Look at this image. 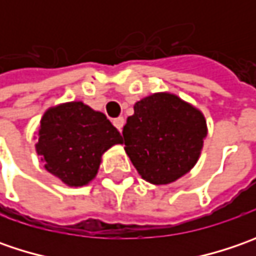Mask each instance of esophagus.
<instances>
[{"mask_svg": "<svg viewBox=\"0 0 256 256\" xmlns=\"http://www.w3.org/2000/svg\"><path fill=\"white\" fill-rule=\"evenodd\" d=\"M124 124H125V120H124L122 116H118V118L114 120V125H115V128H116L118 131H122Z\"/></svg>", "mask_w": 256, "mask_h": 256, "instance_id": "esophagus-1", "label": "esophagus"}]
</instances>
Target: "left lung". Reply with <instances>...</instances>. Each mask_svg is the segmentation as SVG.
<instances>
[{
  "mask_svg": "<svg viewBox=\"0 0 256 256\" xmlns=\"http://www.w3.org/2000/svg\"><path fill=\"white\" fill-rule=\"evenodd\" d=\"M125 151L145 181H176L196 164L206 136L201 111L176 95L160 92L134 105L124 126Z\"/></svg>",
  "mask_w": 256,
  "mask_h": 256,
  "instance_id": "8db88e82",
  "label": "left lung"
}]
</instances>
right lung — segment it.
<instances>
[{
  "instance_id": "obj_1",
  "label": "right lung",
  "mask_w": 256,
  "mask_h": 256,
  "mask_svg": "<svg viewBox=\"0 0 256 256\" xmlns=\"http://www.w3.org/2000/svg\"><path fill=\"white\" fill-rule=\"evenodd\" d=\"M122 136L102 112L82 102H68L44 114L36 152L45 170L70 186H82L96 175L102 154Z\"/></svg>"
}]
</instances>
